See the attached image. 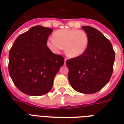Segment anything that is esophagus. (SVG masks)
Masks as SVG:
<instances>
[{
  "label": "esophagus",
  "instance_id": "obj_1",
  "mask_svg": "<svg viewBox=\"0 0 124 124\" xmlns=\"http://www.w3.org/2000/svg\"><path fill=\"white\" fill-rule=\"evenodd\" d=\"M66 60H67V59H66V58H65V59H64V64H66Z\"/></svg>",
  "mask_w": 124,
  "mask_h": 124
}]
</instances>
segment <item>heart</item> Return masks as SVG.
Here are the masks:
<instances>
[{"label": "heart", "instance_id": "obj_1", "mask_svg": "<svg viewBox=\"0 0 124 124\" xmlns=\"http://www.w3.org/2000/svg\"><path fill=\"white\" fill-rule=\"evenodd\" d=\"M89 39L84 31L78 30H60L53 34L47 42V46L53 52L58 53L64 47L68 57L77 58L85 51Z\"/></svg>", "mask_w": 124, "mask_h": 124}]
</instances>
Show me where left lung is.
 <instances>
[{"label":"left lung","instance_id":"1","mask_svg":"<svg viewBox=\"0 0 124 124\" xmlns=\"http://www.w3.org/2000/svg\"><path fill=\"white\" fill-rule=\"evenodd\" d=\"M82 29L88 36V45L81 56L66 61L68 79L76 91L93 94L109 81L115 53L111 42L98 30L87 26Z\"/></svg>","mask_w":124,"mask_h":124}]
</instances>
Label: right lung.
I'll list each match as a JSON object with an SVG mask.
<instances>
[{
    "label": "right lung",
    "mask_w": 124,
    "mask_h": 124,
    "mask_svg": "<svg viewBox=\"0 0 124 124\" xmlns=\"http://www.w3.org/2000/svg\"><path fill=\"white\" fill-rule=\"evenodd\" d=\"M52 29L36 26L16 38L9 53L8 70L17 88L30 96L50 91L64 58L47 46Z\"/></svg>",
    "instance_id": "1"
}]
</instances>
